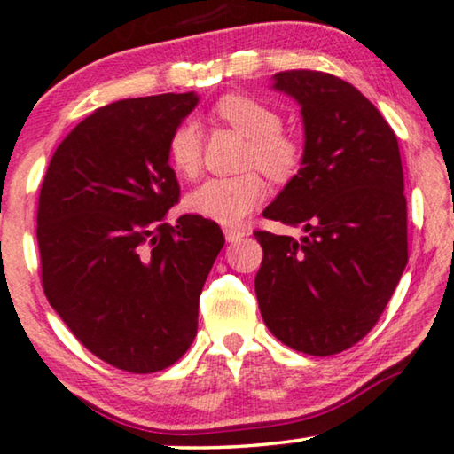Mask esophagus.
<instances>
[{
	"instance_id": "1",
	"label": "esophagus",
	"mask_w": 454,
	"mask_h": 454,
	"mask_svg": "<svg viewBox=\"0 0 454 454\" xmlns=\"http://www.w3.org/2000/svg\"><path fill=\"white\" fill-rule=\"evenodd\" d=\"M248 234L247 228H240V226H226L224 228V236L228 242H239L245 239V236Z\"/></svg>"
}]
</instances>
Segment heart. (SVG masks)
Instances as JSON below:
<instances>
[{
	"label": "heart",
	"instance_id": "b5f03b06",
	"mask_svg": "<svg viewBox=\"0 0 454 454\" xmlns=\"http://www.w3.org/2000/svg\"><path fill=\"white\" fill-rule=\"evenodd\" d=\"M215 119L242 133L248 142L245 166H259L273 181H288L302 162V148L276 108L247 94H226L212 106ZM166 156L172 170L183 178H195L201 168V129L195 121H183L170 131ZM265 181L257 170L228 178H209L187 197V207L203 218L232 226L257 207L265 197Z\"/></svg>",
	"mask_w": 454,
	"mask_h": 454
}]
</instances>
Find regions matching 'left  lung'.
<instances>
[{
  "mask_svg": "<svg viewBox=\"0 0 454 454\" xmlns=\"http://www.w3.org/2000/svg\"><path fill=\"white\" fill-rule=\"evenodd\" d=\"M276 90L298 100L302 168L263 218L302 239L254 230L261 317L296 352L333 356L370 333L407 265V200L397 136L360 90L331 74L290 69Z\"/></svg>",
  "mask_w": 454,
  "mask_h": 454,
  "instance_id": "left-lung-1",
  "label": "left lung"
}]
</instances>
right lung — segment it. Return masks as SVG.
Returning a JSON list of instances; mask_svg holds the SVG:
<instances>
[{"mask_svg": "<svg viewBox=\"0 0 454 454\" xmlns=\"http://www.w3.org/2000/svg\"><path fill=\"white\" fill-rule=\"evenodd\" d=\"M197 100L156 94L97 108L55 150L38 195L44 296L82 346L125 372H158L187 352L224 247L212 220H164L181 197L166 142Z\"/></svg>", "mask_w": 454, "mask_h": 454, "instance_id": "1", "label": "right lung"}]
</instances>
